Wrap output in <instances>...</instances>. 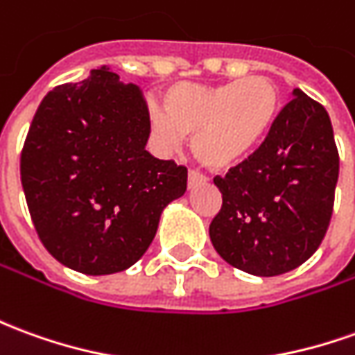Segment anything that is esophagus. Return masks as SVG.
I'll return each mask as SVG.
<instances>
[{"label":"esophagus","instance_id":"1","mask_svg":"<svg viewBox=\"0 0 355 355\" xmlns=\"http://www.w3.org/2000/svg\"><path fill=\"white\" fill-rule=\"evenodd\" d=\"M205 180H207V178L203 177L202 173H198V171H190V173H188V188H194V186L202 184Z\"/></svg>","mask_w":355,"mask_h":355}]
</instances>
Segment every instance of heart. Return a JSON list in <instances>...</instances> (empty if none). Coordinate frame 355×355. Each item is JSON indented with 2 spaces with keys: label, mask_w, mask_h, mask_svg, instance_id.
Returning <instances> with one entry per match:
<instances>
[{
  "label": "heart",
  "mask_w": 355,
  "mask_h": 355,
  "mask_svg": "<svg viewBox=\"0 0 355 355\" xmlns=\"http://www.w3.org/2000/svg\"><path fill=\"white\" fill-rule=\"evenodd\" d=\"M281 113V94L267 76L227 84H173L150 109L155 135L167 146L192 136L196 159L225 171L257 150Z\"/></svg>",
  "instance_id": "b5f03b06"
}]
</instances>
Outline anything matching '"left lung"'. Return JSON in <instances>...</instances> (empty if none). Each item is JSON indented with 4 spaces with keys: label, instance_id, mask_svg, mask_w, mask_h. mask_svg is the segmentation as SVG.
Wrapping results in <instances>:
<instances>
[{
    "label": "left lung",
    "instance_id": "left-lung-1",
    "mask_svg": "<svg viewBox=\"0 0 355 355\" xmlns=\"http://www.w3.org/2000/svg\"><path fill=\"white\" fill-rule=\"evenodd\" d=\"M213 182L223 194L209 225L217 254L257 277L296 269L315 254L333 215L338 150L329 113L294 90L263 144Z\"/></svg>",
    "mask_w": 355,
    "mask_h": 355
}]
</instances>
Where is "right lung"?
Instances as JSON below:
<instances>
[{"label":"right lung","instance_id":"right-lung-1","mask_svg":"<svg viewBox=\"0 0 355 355\" xmlns=\"http://www.w3.org/2000/svg\"><path fill=\"white\" fill-rule=\"evenodd\" d=\"M150 111L109 67L42 100L21 155L32 223L73 271L111 275L152 244L163 209L186 192V167L146 150Z\"/></svg>","mask_w":355,"mask_h":355}]
</instances>
